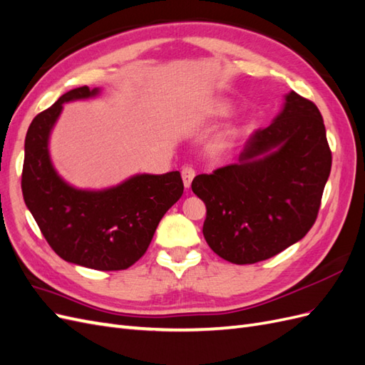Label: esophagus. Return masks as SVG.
Here are the masks:
<instances>
[{
	"label": "esophagus",
	"instance_id": "34e87169",
	"mask_svg": "<svg viewBox=\"0 0 365 365\" xmlns=\"http://www.w3.org/2000/svg\"><path fill=\"white\" fill-rule=\"evenodd\" d=\"M181 175H182V181H184V185L185 187H190L193 178H195V169L192 168V165H184L182 170H181Z\"/></svg>",
	"mask_w": 365,
	"mask_h": 365
}]
</instances>
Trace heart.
<instances>
[{
  "label": "heart",
  "mask_w": 365,
  "mask_h": 365,
  "mask_svg": "<svg viewBox=\"0 0 365 365\" xmlns=\"http://www.w3.org/2000/svg\"><path fill=\"white\" fill-rule=\"evenodd\" d=\"M227 111H228V109H227L225 106H222V108L219 109V113H220V114H227ZM227 145H228L227 137H224V138H220V140H219V146H217V148H219V149H224V148H227Z\"/></svg>",
  "instance_id": "b5f03b06"
}]
</instances>
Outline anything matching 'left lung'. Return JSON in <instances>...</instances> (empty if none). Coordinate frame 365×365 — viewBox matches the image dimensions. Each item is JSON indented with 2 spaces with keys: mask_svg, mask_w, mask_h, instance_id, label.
Returning <instances> with one entry per match:
<instances>
[{
  "mask_svg": "<svg viewBox=\"0 0 365 365\" xmlns=\"http://www.w3.org/2000/svg\"><path fill=\"white\" fill-rule=\"evenodd\" d=\"M330 168L322 113L291 91L280 115L250 137L237 164L195 176L192 190L207 207L208 247L248 264L303 239L317 220Z\"/></svg>",
  "mask_w": 365,
  "mask_h": 365,
  "instance_id": "8db88e82",
  "label": "left lung"
}]
</instances>
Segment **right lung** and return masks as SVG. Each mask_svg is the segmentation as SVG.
Listing matches in <instances>:
<instances>
[{"mask_svg":"<svg viewBox=\"0 0 365 365\" xmlns=\"http://www.w3.org/2000/svg\"><path fill=\"white\" fill-rule=\"evenodd\" d=\"M97 93V88H74L33 118L26 135L21 189L42 236L59 257L91 269L120 271L146 252L184 184L178 170L137 175L103 192L77 190L59 178L48 157L50 130L62 103Z\"/></svg>","mask_w":365,"mask_h":365,"instance_id":"obj_1","label":"right lung"}]
</instances>
